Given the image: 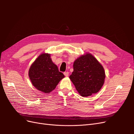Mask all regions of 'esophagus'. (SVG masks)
Instances as JSON below:
<instances>
[{"label":"esophagus","instance_id":"1","mask_svg":"<svg viewBox=\"0 0 134 134\" xmlns=\"http://www.w3.org/2000/svg\"><path fill=\"white\" fill-rule=\"evenodd\" d=\"M64 75L65 76H69V72H68V71L64 72Z\"/></svg>","mask_w":134,"mask_h":134}]
</instances>
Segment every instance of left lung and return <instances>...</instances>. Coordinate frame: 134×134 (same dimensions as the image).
Listing matches in <instances>:
<instances>
[{
  "label": "left lung",
  "instance_id": "8db88e82",
  "mask_svg": "<svg viewBox=\"0 0 134 134\" xmlns=\"http://www.w3.org/2000/svg\"><path fill=\"white\" fill-rule=\"evenodd\" d=\"M73 68L69 78L81 96L88 97L99 91L106 75L103 66L95 57L90 53L82 55L75 60Z\"/></svg>",
  "mask_w": 134,
  "mask_h": 134
}]
</instances>
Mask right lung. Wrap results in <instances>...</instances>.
<instances>
[{
	"label": "right lung",
	"mask_w": 134,
	"mask_h": 134,
	"mask_svg": "<svg viewBox=\"0 0 134 134\" xmlns=\"http://www.w3.org/2000/svg\"><path fill=\"white\" fill-rule=\"evenodd\" d=\"M32 85L38 91L50 93L65 76L52 62L50 54L43 53L32 64L28 71Z\"/></svg>",
	"instance_id": "1"
}]
</instances>
